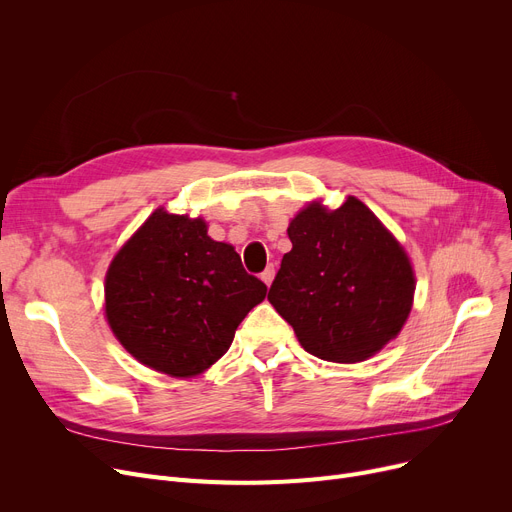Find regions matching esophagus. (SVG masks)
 Returning a JSON list of instances; mask_svg holds the SVG:
<instances>
[{
    "instance_id": "esophagus-1",
    "label": "esophagus",
    "mask_w": 512,
    "mask_h": 512,
    "mask_svg": "<svg viewBox=\"0 0 512 512\" xmlns=\"http://www.w3.org/2000/svg\"><path fill=\"white\" fill-rule=\"evenodd\" d=\"M274 276H276V270H274V265H270V267H265V272L261 274V280H263L267 286H272Z\"/></svg>"
}]
</instances>
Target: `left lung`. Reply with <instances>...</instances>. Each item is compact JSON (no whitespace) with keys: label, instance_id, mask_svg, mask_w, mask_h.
<instances>
[{"label":"left lung","instance_id":"obj_1","mask_svg":"<svg viewBox=\"0 0 512 512\" xmlns=\"http://www.w3.org/2000/svg\"><path fill=\"white\" fill-rule=\"evenodd\" d=\"M288 238L267 301L307 353L359 363L398 336L413 307V265L365 203L313 201L294 215Z\"/></svg>","mask_w":512,"mask_h":512}]
</instances>
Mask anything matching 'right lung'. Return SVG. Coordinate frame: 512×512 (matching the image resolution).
<instances>
[{
    "label": "right lung",
    "mask_w": 512,
    "mask_h": 512,
    "mask_svg": "<svg viewBox=\"0 0 512 512\" xmlns=\"http://www.w3.org/2000/svg\"><path fill=\"white\" fill-rule=\"evenodd\" d=\"M265 294L234 247L207 236L205 220L159 207L110 263L105 317L134 359L193 378L226 355Z\"/></svg>",
    "instance_id": "right-lung-1"
}]
</instances>
